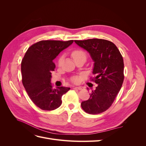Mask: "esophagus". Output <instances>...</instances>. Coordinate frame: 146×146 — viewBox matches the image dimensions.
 Wrapping results in <instances>:
<instances>
[{"instance_id":"esophagus-1","label":"esophagus","mask_w":146,"mask_h":146,"mask_svg":"<svg viewBox=\"0 0 146 146\" xmlns=\"http://www.w3.org/2000/svg\"><path fill=\"white\" fill-rule=\"evenodd\" d=\"M76 88L78 90H82L83 89V88L81 86H77V87H76Z\"/></svg>"}]
</instances>
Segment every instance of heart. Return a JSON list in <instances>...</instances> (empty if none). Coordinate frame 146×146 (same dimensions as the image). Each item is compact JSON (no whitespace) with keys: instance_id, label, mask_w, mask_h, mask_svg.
<instances>
[{"instance_id":"heart-1","label":"heart","mask_w":146,"mask_h":146,"mask_svg":"<svg viewBox=\"0 0 146 146\" xmlns=\"http://www.w3.org/2000/svg\"><path fill=\"white\" fill-rule=\"evenodd\" d=\"M71 55H72V56L73 59L74 60V61L78 59V58H86V53L81 49H77V50H75L72 51ZM63 57H64L63 55H61L59 57V58L58 60V66H61V64H62L63 60ZM78 80H79V79H78V77H73L71 78V81L73 83H77L78 82Z\"/></svg>"}]
</instances>
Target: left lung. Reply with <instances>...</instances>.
I'll use <instances>...</instances> for the list:
<instances>
[{
    "instance_id": "obj_1",
    "label": "left lung",
    "mask_w": 146,
    "mask_h": 146,
    "mask_svg": "<svg viewBox=\"0 0 146 146\" xmlns=\"http://www.w3.org/2000/svg\"><path fill=\"white\" fill-rule=\"evenodd\" d=\"M74 41L89 52L94 62L92 80L98 84L90 98L82 102V108L88 114L103 113L111 107L122 85L124 64L122 55L114 43L105 39Z\"/></svg>"
}]
</instances>
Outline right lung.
<instances>
[{
	"mask_svg": "<svg viewBox=\"0 0 146 146\" xmlns=\"http://www.w3.org/2000/svg\"><path fill=\"white\" fill-rule=\"evenodd\" d=\"M45 40L31 46L21 63L22 82L30 99L43 110H54L62 103L61 98L70 88H52L50 79L55 65L53 62L60 53L73 43Z\"/></svg>",
	"mask_w": 146,
	"mask_h": 146,
	"instance_id": "right-lung-1",
	"label": "right lung"
}]
</instances>
